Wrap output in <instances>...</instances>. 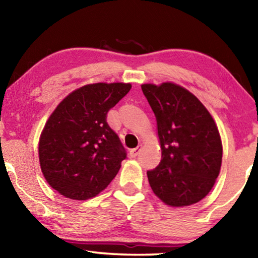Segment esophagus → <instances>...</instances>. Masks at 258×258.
I'll return each instance as SVG.
<instances>
[{
    "label": "esophagus",
    "mask_w": 258,
    "mask_h": 258,
    "mask_svg": "<svg viewBox=\"0 0 258 258\" xmlns=\"http://www.w3.org/2000/svg\"><path fill=\"white\" fill-rule=\"evenodd\" d=\"M140 151H141V147L138 146L137 148H134V149L130 150V156L132 157V158H135V157L140 154Z\"/></svg>",
    "instance_id": "34e87169"
}]
</instances>
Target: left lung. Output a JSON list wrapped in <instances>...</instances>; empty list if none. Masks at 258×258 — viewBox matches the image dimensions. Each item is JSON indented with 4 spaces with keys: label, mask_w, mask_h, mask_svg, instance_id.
Wrapping results in <instances>:
<instances>
[{
    "label": "left lung",
    "mask_w": 258,
    "mask_h": 258,
    "mask_svg": "<svg viewBox=\"0 0 258 258\" xmlns=\"http://www.w3.org/2000/svg\"><path fill=\"white\" fill-rule=\"evenodd\" d=\"M157 120L161 160L148 180L154 194L171 207L206 197L221 171L223 147L215 120L200 100L172 82L142 84Z\"/></svg>",
    "instance_id": "left-lung-1"
}]
</instances>
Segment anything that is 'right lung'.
Instances as JSON below:
<instances>
[{"label":"right lung","mask_w":258,"mask_h":258,"mask_svg":"<svg viewBox=\"0 0 258 258\" xmlns=\"http://www.w3.org/2000/svg\"><path fill=\"white\" fill-rule=\"evenodd\" d=\"M130 83H93L69 93L51 113L38 141V159L51 187L73 200L106 189L126 154L106 117Z\"/></svg>","instance_id":"right-lung-1"}]
</instances>
